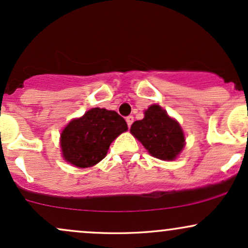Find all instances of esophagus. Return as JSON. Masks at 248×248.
I'll return each mask as SVG.
<instances>
[{
  "label": "esophagus",
  "instance_id": "esophagus-1",
  "mask_svg": "<svg viewBox=\"0 0 248 248\" xmlns=\"http://www.w3.org/2000/svg\"><path fill=\"white\" fill-rule=\"evenodd\" d=\"M126 122H127V124H128V127L130 128V126H132V124L134 122V118L132 115H129V116H127L126 118Z\"/></svg>",
  "mask_w": 248,
  "mask_h": 248
}]
</instances>
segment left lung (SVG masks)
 <instances>
[{
	"label": "left lung",
	"mask_w": 248,
	"mask_h": 248,
	"mask_svg": "<svg viewBox=\"0 0 248 248\" xmlns=\"http://www.w3.org/2000/svg\"><path fill=\"white\" fill-rule=\"evenodd\" d=\"M130 133L150 155L163 161L175 160L186 146V138L179 124L158 105L148 107L144 118L132 124Z\"/></svg>",
	"instance_id": "obj_1"
}]
</instances>
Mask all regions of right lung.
<instances>
[{"instance_id":"obj_1","label":"right lung","mask_w":248,"mask_h":248,"mask_svg":"<svg viewBox=\"0 0 248 248\" xmlns=\"http://www.w3.org/2000/svg\"><path fill=\"white\" fill-rule=\"evenodd\" d=\"M127 129L124 119L114 110L92 108L62 129V157L78 168L95 166L107 155L110 143Z\"/></svg>"}]
</instances>
